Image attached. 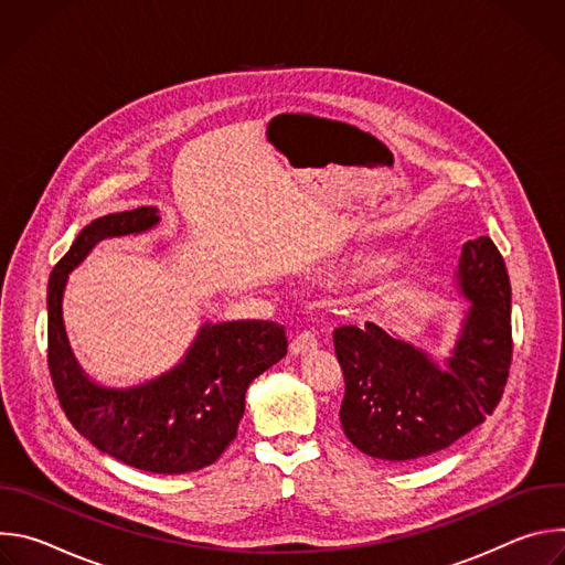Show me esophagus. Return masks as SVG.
Masks as SVG:
<instances>
[{"label":"esophagus","mask_w":565,"mask_h":565,"mask_svg":"<svg viewBox=\"0 0 565 565\" xmlns=\"http://www.w3.org/2000/svg\"><path fill=\"white\" fill-rule=\"evenodd\" d=\"M317 349V338L310 331H301L299 335H295V340L290 342V353L292 355H303Z\"/></svg>","instance_id":"obj_1"}]
</instances>
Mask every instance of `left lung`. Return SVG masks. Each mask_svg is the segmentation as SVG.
I'll return each instance as SVG.
<instances>
[{"label": "left lung", "mask_w": 565, "mask_h": 565, "mask_svg": "<svg viewBox=\"0 0 565 565\" xmlns=\"http://www.w3.org/2000/svg\"><path fill=\"white\" fill-rule=\"evenodd\" d=\"M458 288L471 301L447 366L366 321L333 333L344 373L340 423L366 456L412 462L447 449L501 402L512 364V288L490 236L462 246Z\"/></svg>", "instance_id": "obj_1"}]
</instances>
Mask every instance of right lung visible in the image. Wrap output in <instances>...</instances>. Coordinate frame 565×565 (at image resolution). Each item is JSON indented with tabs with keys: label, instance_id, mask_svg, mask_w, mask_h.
<instances>
[{
	"label": "right lung",
	"instance_id": "1",
	"mask_svg": "<svg viewBox=\"0 0 565 565\" xmlns=\"http://www.w3.org/2000/svg\"><path fill=\"white\" fill-rule=\"evenodd\" d=\"M156 223V207L100 216L55 264L46 299L49 371L68 423L94 447L142 471L188 473L212 465L236 438L250 382L286 355L288 340L275 321L203 324L185 360L160 377L131 388L92 382L77 366L62 324L66 277L100 241Z\"/></svg>",
	"mask_w": 565,
	"mask_h": 565
}]
</instances>
